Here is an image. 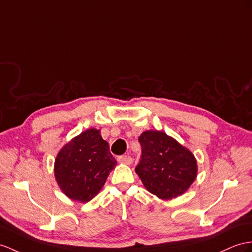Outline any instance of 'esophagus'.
<instances>
[{"label": "esophagus", "instance_id": "obj_1", "mask_svg": "<svg viewBox=\"0 0 252 252\" xmlns=\"http://www.w3.org/2000/svg\"><path fill=\"white\" fill-rule=\"evenodd\" d=\"M118 160L120 163H123V164H130L132 162V159L130 156H127V155H123V156H120L118 158Z\"/></svg>", "mask_w": 252, "mask_h": 252}]
</instances>
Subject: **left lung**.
<instances>
[{
	"instance_id": "left-lung-1",
	"label": "left lung",
	"mask_w": 252,
	"mask_h": 252,
	"mask_svg": "<svg viewBox=\"0 0 252 252\" xmlns=\"http://www.w3.org/2000/svg\"><path fill=\"white\" fill-rule=\"evenodd\" d=\"M142 155L136 173L156 197L170 200L183 194L197 177L193 154L167 133L146 130L139 137Z\"/></svg>"
}]
</instances>
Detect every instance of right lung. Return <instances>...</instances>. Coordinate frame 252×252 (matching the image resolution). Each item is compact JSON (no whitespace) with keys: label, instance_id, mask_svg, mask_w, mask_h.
I'll use <instances>...</instances> for the list:
<instances>
[{"label":"right lung","instance_id":"obj_1","mask_svg":"<svg viewBox=\"0 0 252 252\" xmlns=\"http://www.w3.org/2000/svg\"><path fill=\"white\" fill-rule=\"evenodd\" d=\"M116 160L100 130H85L65 144L55 158L54 175L62 191L87 203L100 191Z\"/></svg>","mask_w":252,"mask_h":252}]
</instances>
